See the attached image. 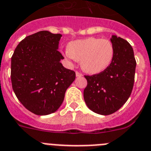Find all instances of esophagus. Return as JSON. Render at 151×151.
Returning a JSON list of instances; mask_svg holds the SVG:
<instances>
[{"mask_svg":"<svg viewBox=\"0 0 151 151\" xmlns=\"http://www.w3.org/2000/svg\"><path fill=\"white\" fill-rule=\"evenodd\" d=\"M76 76H77V77H82V76H83V74H81V73H80V72L76 71Z\"/></svg>","mask_w":151,"mask_h":151,"instance_id":"esophagus-1","label":"esophagus"}]
</instances>
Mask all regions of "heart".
<instances>
[{"label":"heart","mask_w":151,"mask_h":151,"mask_svg":"<svg viewBox=\"0 0 151 151\" xmlns=\"http://www.w3.org/2000/svg\"><path fill=\"white\" fill-rule=\"evenodd\" d=\"M114 46L109 39L90 37L70 42L66 55L72 60L81 61V68L90 74L104 71L112 63Z\"/></svg>","instance_id":"obj_1"}]
</instances>
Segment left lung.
Returning <instances> with one entry per match:
<instances>
[{"label": "left lung", "instance_id": "8db88e82", "mask_svg": "<svg viewBox=\"0 0 151 151\" xmlns=\"http://www.w3.org/2000/svg\"><path fill=\"white\" fill-rule=\"evenodd\" d=\"M114 57L109 66L99 74L84 76L87 86L83 98L90 110L99 115L112 114L130 96L134 81L136 61L131 45L124 39L112 36Z\"/></svg>", "mask_w": 151, "mask_h": 151}]
</instances>
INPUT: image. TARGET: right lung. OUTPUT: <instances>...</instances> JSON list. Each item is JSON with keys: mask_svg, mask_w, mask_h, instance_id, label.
Masks as SVG:
<instances>
[{"mask_svg": "<svg viewBox=\"0 0 151 151\" xmlns=\"http://www.w3.org/2000/svg\"><path fill=\"white\" fill-rule=\"evenodd\" d=\"M62 35L40 31L27 36L11 58V82L16 96L32 113L45 115L57 111L75 72L63 66L58 49Z\"/></svg>", "mask_w": 151, "mask_h": 151, "instance_id": "obj_1", "label": "right lung"}]
</instances>
